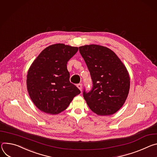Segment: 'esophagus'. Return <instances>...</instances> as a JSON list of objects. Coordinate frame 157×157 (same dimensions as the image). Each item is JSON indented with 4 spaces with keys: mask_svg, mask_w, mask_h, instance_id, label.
Instances as JSON below:
<instances>
[{
    "mask_svg": "<svg viewBox=\"0 0 157 157\" xmlns=\"http://www.w3.org/2000/svg\"><path fill=\"white\" fill-rule=\"evenodd\" d=\"M77 86L78 87V89L82 92V85L81 83H79V84H77Z\"/></svg>",
    "mask_w": 157,
    "mask_h": 157,
    "instance_id": "obj_1",
    "label": "esophagus"
}]
</instances>
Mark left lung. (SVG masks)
<instances>
[{
	"mask_svg": "<svg viewBox=\"0 0 157 157\" xmlns=\"http://www.w3.org/2000/svg\"><path fill=\"white\" fill-rule=\"evenodd\" d=\"M93 82L90 92L83 97L90 110L98 115L116 113L125 103L130 78L125 65L111 49L91 44L79 47Z\"/></svg>",
	"mask_w": 157,
	"mask_h": 157,
	"instance_id": "obj_1",
	"label": "left lung"
}]
</instances>
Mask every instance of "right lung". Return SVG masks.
Wrapping results in <instances>:
<instances>
[{
  "label": "right lung",
  "instance_id": "obj_1",
  "mask_svg": "<svg viewBox=\"0 0 157 157\" xmlns=\"http://www.w3.org/2000/svg\"><path fill=\"white\" fill-rule=\"evenodd\" d=\"M77 47L56 44L44 49L31 64L27 75L30 99L40 110L57 115L65 110L79 94L70 82L67 62L78 51Z\"/></svg>",
  "mask_w": 157,
  "mask_h": 157
}]
</instances>
